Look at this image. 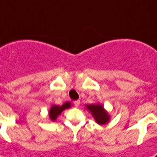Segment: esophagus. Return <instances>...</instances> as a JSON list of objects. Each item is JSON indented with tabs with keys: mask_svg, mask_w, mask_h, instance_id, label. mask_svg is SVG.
I'll return each mask as SVG.
<instances>
[{
	"mask_svg": "<svg viewBox=\"0 0 157 157\" xmlns=\"http://www.w3.org/2000/svg\"><path fill=\"white\" fill-rule=\"evenodd\" d=\"M74 104H75V107H78L80 104V100H75V102H74Z\"/></svg>",
	"mask_w": 157,
	"mask_h": 157,
	"instance_id": "obj_1",
	"label": "esophagus"
}]
</instances>
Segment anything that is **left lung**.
<instances>
[{
    "label": "left lung",
    "mask_w": 157,
    "mask_h": 157,
    "mask_svg": "<svg viewBox=\"0 0 157 157\" xmlns=\"http://www.w3.org/2000/svg\"><path fill=\"white\" fill-rule=\"evenodd\" d=\"M87 109L91 112L97 124H104L109 121V116L100 104L86 105Z\"/></svg>",
    "instance_id": "1"
}]
</instances>
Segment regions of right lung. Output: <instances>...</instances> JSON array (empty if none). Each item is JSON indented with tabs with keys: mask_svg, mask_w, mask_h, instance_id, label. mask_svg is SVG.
I'll list each match as a JSON object with an SVG mask.
<instances>
[{
	"mask_svg": "<svg viewBox=\"0 0 157 157\" xmlns=\"http://www.w3.org/2000/svg\"><path fill=\"white\" fill-rule=\"evenodd\" d=\"M70 107H71V103H70L69 102L65 103L64 104H63L62 106L54 105L50 110V118L51 119V120L54 121V120L57 119V116H58V115H60L65 109L69 108Z\"/></svg>",
	"mask_w": 157,
	"mask_h": 157,
	"instance_id": "1",
	"label": "right lung"
}]
</instances>
